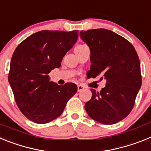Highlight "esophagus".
<instances>
[{
    "mask_svg": "<svg viewBox=\"0 0 151 151\" xmlns=\"http://www.w3.org/2000/svg\"><path fill=\"white\" fill-rule=\"evenodd\" d=\"M84 89H85V87H84L83 85H78V92L82 91H83Z\"/></svg>",
    "mask_w": 151,
    "mask_h": 151,
    "instance_id": "obj_1",
    "label": "esophagus"
}]
</instances>
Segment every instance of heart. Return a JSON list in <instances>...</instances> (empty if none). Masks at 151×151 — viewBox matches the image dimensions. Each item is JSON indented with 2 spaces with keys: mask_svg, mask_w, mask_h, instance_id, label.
Wrapping results in <instances>:
<instances>
[{
  "mask_svg": "<svg viewBox=\"0 0 151 151\" xmlns=\"http://www.w3.org/2000/svg\"><path fill=\"white\" fill-rule=\"evenodd\" d=\"M83 45H78V46H76V47H81V46H83Z\"/></svg>",
  "mask_w": 151,
  "mask_h": 151,
  "instance_id": "heart-1",
  "label": "heart"
}]
</instances>
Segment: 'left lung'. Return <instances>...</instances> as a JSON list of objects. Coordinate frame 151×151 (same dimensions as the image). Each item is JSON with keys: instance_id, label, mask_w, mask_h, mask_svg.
Returning <instances> with one entry per match:
<instances>
[{"instance_id": "1", "label": "left lung", "mask_w": 151, "mask_h": 151, "mask_svg": "<svg viewBox=\"0 0 151 151\" xmlns=\"http://www.w3.org/2000/svg\"><path fill=\"white\" fill-rule=\"evenodd\" d=\"M80 36L91 50L87 77L106 81L100 92L91 89L92 97L85 104V110L97 122L116 123L132 111L141 86L138 54L128 40L108 29L81 31Z\"/></svg>"}]
</instances>
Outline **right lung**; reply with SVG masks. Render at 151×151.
I'll return each instance as SVG.
<instances>
[{"label": "right lung", "mask_w": 151, "mask_h": 151, "mask_svg": "<svg viewBox=\"0 0 151 151\" xmlns=\"http://www.w3.org/2000/svg\"><path fill=\"white\" fill-rule=\"evenodd\" d=\"M78 31L44 30L22 41L13 52L8 81L17 105L25 116L45 124L62 114L77 85H59L50 81L49 73L76 42Z\"/></svg>", "instance_id": "right-lung-1"}]
</instances>
